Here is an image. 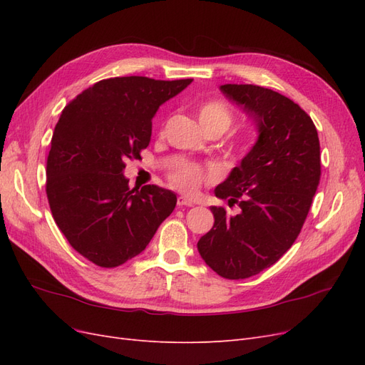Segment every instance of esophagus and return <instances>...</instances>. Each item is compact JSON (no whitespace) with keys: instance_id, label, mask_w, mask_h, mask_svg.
<instances>
[{"instance_id":"obj_1","label":"esophagus","mask_w":365,"mask_h":365,"mask_svg":"<svg viewBox=\"0 0 365 365\" xmlns=\"http://www.w3.org/2000/svg\"><path fill=\"white\" fill-rule=\"evenodd\" d=\"M176 204H178V207H193V201L187 200L185 196H180L178 201H176Z\"/></svg>"}]
</instances>
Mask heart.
I'll return each mask as SVG.
<instances>
[{
    "label": "heart",
    "mask_w": 365,
    "mask_h": 365,
    "mask_svg": "<svg viewBox=\"0 0 365 365\" xmlns=\"http://www.w3.org/2000/svg\"><path fill=\"white\" fill-rule=\"evenodd\" d=\"M235 114L231 108L220 101H210L205 102L200 111H197V120L204 130L215 129L220 134L225 132L231 123H233ZM247 145V137L240 135L235 141V150H242ZM170 182L184 193H195L200 187L208 180V173L201 169L200 165L195 164H182L178 169H175L169 175Z\"/></svg>",
    "instance_id": "obj_1"
}]
</instances>
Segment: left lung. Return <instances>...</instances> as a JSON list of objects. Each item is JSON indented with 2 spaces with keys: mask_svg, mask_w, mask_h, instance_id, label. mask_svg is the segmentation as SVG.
<instances>
[{
  "mask_svg": "<svg viewBox=\"0 0 365 365\" xmlns=\"http://www.w3.org/2000/svg\"><path fill=\"white\" fill-rule=\"evenodd\" d=\"M254 118L256 145L215 189V225L197 242L220 277L248 279L269 268L300 235L322 176L318 132L291 98L257 85L220 86Z\"/></svg>",
  "mask_w": 365,
  "mask_h": 365,
  "instance_id": "obj_1",
  "label": "left lung"
}]
</instances>
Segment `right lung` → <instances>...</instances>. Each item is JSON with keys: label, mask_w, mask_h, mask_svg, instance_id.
I'll use <instances>...</instances> for the list:
<instances>
[{"label": "right lung", "mask_w": 365, "mask_h": 365, "mask_svg": "<svg viewBox=\"0 0 365 365\" xmlns=\"http://www.w3.org/2000/svg\"><path fill=\"white\" fill-rule=\"evenodd\" d=\"M193 79L113 77L63 108L47 158L54 222L85 259L115 268L148 247L176 205L158 185L129 189L123 170L149 146L152 117Z\"/></svg>", "instance_id": "add662e5"}]
</instances>
